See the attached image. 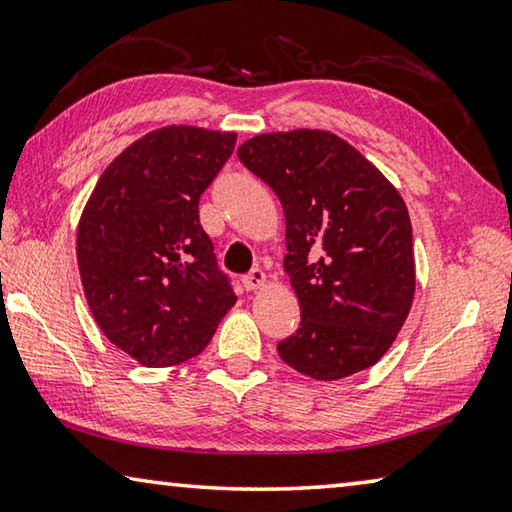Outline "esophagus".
I'll list each match as a JSON object with an SVG mask.
<instances>
[{
	"label": "esophagus",
	"mask_w": 512,
	"mask_h": 512,
	"mask_svg": "<svg viewBox=\"0 0 512 512\" xmlns=\"http://www.w3.org/2000/svg\"><path fill=\"white\" fill-rule=\"evenodd\" d=\"M266 284V275L262 268H253L248 275H244V287L248 291H255V289H262Z\"/></svg>",
	"instance_id": "obj_1"
}]
</instances>
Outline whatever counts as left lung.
<instances>
[{
	"instance_id": "obj_1",
	"label": "left lung",
	"mask_w": 512,
	"mask_h": 512,
	"mask_svg": "<svg viewBox=\"0 0 512 512\" xmlns=\"http://www.w3.org/2000/svg\"><path fill=\"white\" fill-rule=\"evenodd\" d=\"M237 155L277 194L287 221L284 271L300 327L277 343L282 361L318 381L370 368L393 345L415 293L400 192L327 131L257 135Z\"/></svg>"
}]
</instances>
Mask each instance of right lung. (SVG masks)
I'll return each mask as SVG.
<instances>
[{
  "label": "right lung",
  "instance_id": "add662e5",
  "mask_svg": "<svg viewBox=\"0 0 512 512\" xmlns=\"http://www.w3.org/2000/svg\"><path fill=\"white\" fill-rule=\"evenodd\" d=\"M235 142L194 126L144 135L101 173L81 214L76 259L92 316L142 366L201 354L237 302L198 219Z\"/></svg>",
  "mask_w": 512,
  "mask_h": 512
}]
</instances>
